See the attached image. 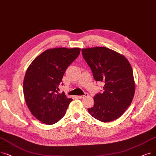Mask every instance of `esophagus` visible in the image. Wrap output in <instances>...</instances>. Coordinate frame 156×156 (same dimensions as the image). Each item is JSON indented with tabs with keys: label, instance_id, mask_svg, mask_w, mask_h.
<instances>
[{
	"label": "esophagus",
	"instance_id": "obj_1",
	"mask_svg": "<svg viewBox=\"0 0 156 156\" xmlns=\"http://www.w3.org/2000/svg\"><path fill=\"white\" fill-rule=\"evenodd\" d=\"M88 95V94L87 93H85L84 95H78V96H77V97L78 98V99H83V98L87 97Z\"/></svg>",
	"mask_w": 156,
	"mask_h": 156
}]
</instances>
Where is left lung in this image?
I'll use <instances>...</instances> for the list:
<instances>
[{
    "instance_id": "1",
    "label": "left lung",
    "mask_w": 156,
    "mask_h": 156,
    "mask_svg": "<svg viewBox=\"0 0 156 156\" xmlns=\"http://www.w3.org/2000/svg\"><path fill=\"white\" fill-rule=\"evenodd\" d=\"M97 81H103L104 92L96 94L91 116L102 122L119 118L132 103L135 84L132 66L126 57L104 47L81 49Z\"/></svg>"
}]
</instances>
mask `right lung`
<instances>
[{
	"instance_id": "obj_1",
	"label": "right lung",
	"mask_w": 156,
	"mask_h": 156,
	"mask_svg": "<svg viewBox=\"0 0 156 156\" xmlns=\"http://www.w3.org/2000/svg\"><path fill=\"white\" fill-rule=\"evenodd\" d=\"M80 52V48L48 49L32 61L23 81V93L31 114L46 125L58 122L73 101L58 92L64 74Z\"/></svg>"
}]
</instances>
